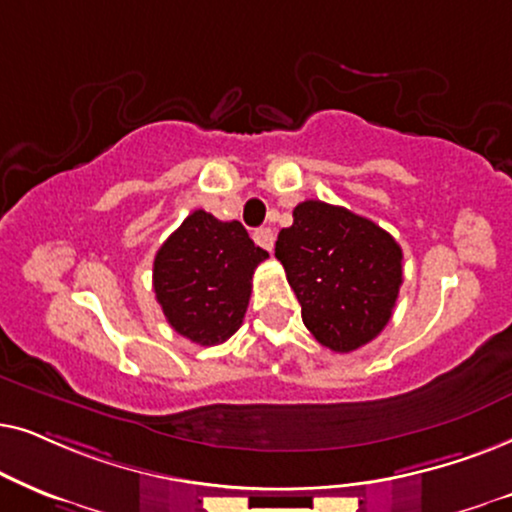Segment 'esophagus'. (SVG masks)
<instances>
[{
  "label": "esophagus",
  "instance_id": "obj_1",
  "mask_svg": "<svg viewBox=\"0 0 512 512\" xmlns=\"http://www.w3.org/2000/svg\"><path fill=\"white\" fill-rule=\"evenodd\" d=\"M252 238H255V243L260 245V248H264V250L271 252V248H274V231L267 229V227L252 231Z\"/></svg>",
  "mask_w": 512,
  "mask_h": 512
}]
</instances>
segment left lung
I'll return each mask as SVG.
<instances>
[{
  "label": "left lung",
  "instance_id": "obj_1",
  "mask_svg": "<svg viewBox=\"0 0 512 512\" xmlns=\"http://www.w3.org/2000/svg\"><path fill=\"white\" fill-rule=\"evenodd\" d=\"M276 257L309 332L330 351H356L384 330L403 285V250L367 217L323 201L292 210Z\"/></svg>",
  "mask_w": 512,
  "mask_h": 512
}]
</instances>
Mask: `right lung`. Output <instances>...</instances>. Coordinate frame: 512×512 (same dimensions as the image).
<instances>
[{
	"mask_svg": "<svg viewBox=\"0 0 512 512\" xmlns=\"http://www.w3.org/2000/svg\"><path fill=\"white\" fill-rule=\"evenodd\" d=\"M269 257L241 222L194 210L154 257V292L177 335L201 346L227 342L241 327L252 274Z\"/></svg>",
	"mask_w": 512,
	"mask_h": 512,
	"instance_id": "right-lung-1",
	"label": "right lung"
}]
</instances>
